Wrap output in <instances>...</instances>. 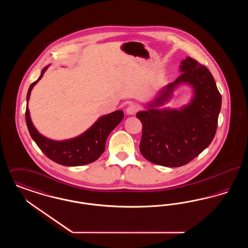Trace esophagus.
Masks as SVG:
<instances>
[{
  "label": "esophagus",
  "instance_id": "obj_1",
  "mask_svg": "<svg viewBox=\"0 0 248 248\" xmlns=\"http://www.w3.org/2000/svg\"><path fill=\"white\" fill-rule=\"evenodd\" d=\"M139 106L136 105V104H131L129 106L127 107L126 108V113L129 114V115H134L137 113V111L139 110Z\"/></svg>",
  "mask_w": 248,
  "mask_h": 248
}]
</instances>
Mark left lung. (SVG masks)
<instances>
[{
  "instance_id": "obj_1",
  "label": "left lung",
  "mask_w": 248,
  "mask_h": 248,
  "mask_svg": "<svg viewBox=\"0 0 248 248\" xmlns=\"http://www.w3.org/2000/svg\"><path fill=\"white\" fill-rule=\"evenodd\" d=\"M181 74L168 83L147 110L137 113L142 124L140 150L148 161L167 167L186 165L206 149L216 135L221 94L209 70L191 58L181 61ZM181 83L194 88V97L180 110L159 109Z\"/></svg>"
}]
</instances>
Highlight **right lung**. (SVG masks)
<instances>
[{"label":"right lung","mask_w":248,"mask_h":248,"mask_svg":"<svg viewBox=\"0 0 248 248\" xmlns=\"http://www.w3.org/2000/svg\"><path fill=\"white\" fill-rule=\"evenodd\" d=\"M48 67L44 68L38 80L31 84L27 94V102L30 99L33 86L42 79ZM123 118V110H115L101 116L89 129L79 137L56 141L44 137L37 131L31 120L28 104L26 108V124L32 140L50 160L65 166L87 165L97 160L105 151V143L109 133L118 125Z\"/></svg>","instance_id":"obj_1"}]
</instances>
